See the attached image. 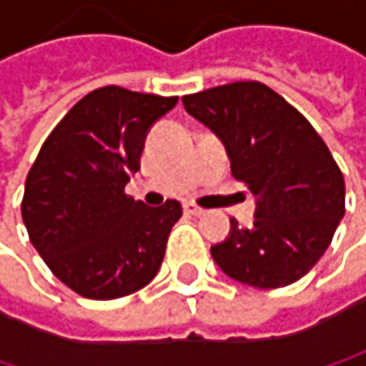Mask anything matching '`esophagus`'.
Wrapping results in <instances>:
<instances>
[{
	"mask_svg": "<svg viewBox=\"0 0 366 366\" xmlns=\"http://www.w3.org/2000/svg\"><path fill=\"white\" fill-rule=\"evenodd\" d=\"M184 212L190 214V216H203V214H205V209L199 207V205H194V203H186V205H184Z\"/></svg>",
	"mask_w": 366,
	"mask_h": 366,
	"instance_id": "1",
	"label": "esophagus"
}]
</instances>
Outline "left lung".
<instances>
[{"label":"left lung","instance_id":"1","mask_svg":"<svg viewBox=\"0 0 366 366\" xmlns=\"http://www.w3.org/2000/svg\"><path fill=\"white\" fill-rule=\"evenodd\" d=\"M190 116L227 148L235 180L256 197L254 224L212 246L233 280L282 288L301 280L327 252L345 214V182L310 120L262 82H231L184 95Z\"/></svg>","mask_w":366,"mask_h":366}]
</instances>
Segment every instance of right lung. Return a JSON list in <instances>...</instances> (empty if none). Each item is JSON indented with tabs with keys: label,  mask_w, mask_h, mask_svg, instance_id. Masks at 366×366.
<instances>
[{
	"label": "right lung",
	"mask_w": 366,
	"mask_h": 366,
	"mask_svg": "<svg viewBox=\"0 0 366 366\" xmlns=\"http://www.w3.org/2000/svg\"><path fill=\"white\" fill-rule=\"evenodd\" d=\"M178 97L95 89L41 144L25 182L23 222L48 269L95 301L144 288L159 271L182 205L148 207L124 192L148 129Z\"/></svg>",
	"instance_id": "right-lung-1"
}]
</instances>
